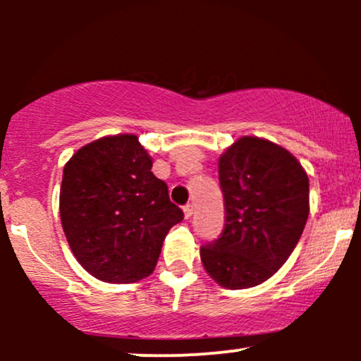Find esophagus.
Instances as JSON below:
<instances>
[{
  "label": "esophagus",
  "mask_w": 361,
  "mask_h": 361,
  "mask_svg": "<svg viewBox=\"0 0 361 361\" xmlns=\"http://www.w3.org/2000/svg\"><path fill=\"white\" fill-rule=\"evenodd\" d=\"M183 212H185V217L190 219L193 215V204H186L183 207Z\"/></svg>",
  "instance_id": "esophagus-1"
}]
</instances>
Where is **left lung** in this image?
Wrapping results in <instances>:
<instances>
[{
	"label": "left lung",
	"mask_w": 361,
	"mask_h": 361,
	"mask_svg": "<svg viewBox=\"0 0 361 361\" xmlns=\"http://www.w3.org/2000/svg\"><path fill=\"white\" fill-rule=\"evenodd\" d=\"M224 231L200 247L207 273L226 288L263 283L292 255L309 217V178L283 147L243 137L219 159Z\"/></svg>",
	"instance_id": "8db88e82"
}]
</instances>
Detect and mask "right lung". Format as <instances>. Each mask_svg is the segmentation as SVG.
<instances>
[{
	"label": "right lung",
	"instance_id": "obj_1",
	"mask_svg": "<svg viewBox=\"0 0 361 361\" xmlns=\"http://www.w3.org/2000/svg\"><path fill=\"white\" fill-rule=\"evenodd\" d=\"M151 168L147 151L130 134L94 140L64 166L62 229L94 279L130 283L151 275L168 231L183 221Z\"/></svg>",
	"mask_w": 361,
	"mask_h": 361
}]
</instances>
